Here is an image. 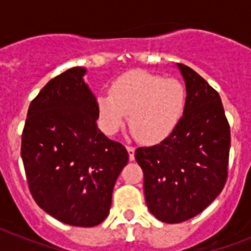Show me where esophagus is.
I'll list each match as a JSON object with an SVG mask.
<instances>
[{"mask_svg": "<svg viewBox=\"0 0 251 251\" xmlns=\"http://www.w3.org/2000/svg\"><path fill=\"white\" fill-rule=\"evenodd\" d=\"M126 150H127V152H129V159L130 161L134 160V152H135V147H133V146H126Z\"/></svg>", "mask_w": 251, "mask_h": 251, "instance_id": "obj_1", "label": "esophagus"}]
</instances>
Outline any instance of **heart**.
Instances as JSON below:
<instances>
[{
  "label": "heart",
  "mask_w": 251,
  "mask_h": 251,
  "mask_svg": "<svg viewBox=\"0 0 251 251\" xmlns=\"http://www.w3.org/2000/svg\"><path fill=\"white\" fill-rule=\"evenodd\" d=\"M186 91L176 78L143 70L125 73L110 84L109 94L96 99L99 125L113 135L129 114L130 127L141 141L157 143L175 130L182 117Z\"/></svg>",
  "instance_id": "obj_1"
}]
</instances>
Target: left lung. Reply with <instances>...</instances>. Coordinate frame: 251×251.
<instances>
[{
    "label": "left lung",
    "instance_id": "left-lung-1",
    "mask_svg": "<svg viewBox=\"0 0 251 251\" xmlns=\"http://www.w3.org/2000/svg\"><path fill=\"white\" fill-rule=\"evenodd\" d=\"M177 66L186 84L183 116L164 141L135 151L147 207L168 224L194 218L222 193L230 149V127L218 91L189 66Z\"/></svg>",
    "mask_w": 251,
    "mask_h": 251
}]
</instances>
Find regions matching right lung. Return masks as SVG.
<instances>
[{"label": "right lung", "instance_id": "add662e5", "mask_svg": "<svg viewBox=\"0 0 251 251\" xmlns=\"http://www.w3.org/2000/svg\"><path fill=\"white\" fill-rule=\"evenodd\" d=\"M86 69L72 68L45 84L29 104L21 155L37 206L74 226L105 220L116 179L129 153L98 127Z\"/></svg>", "mask_w": 251, "mask_h": 251}]
</instances>
